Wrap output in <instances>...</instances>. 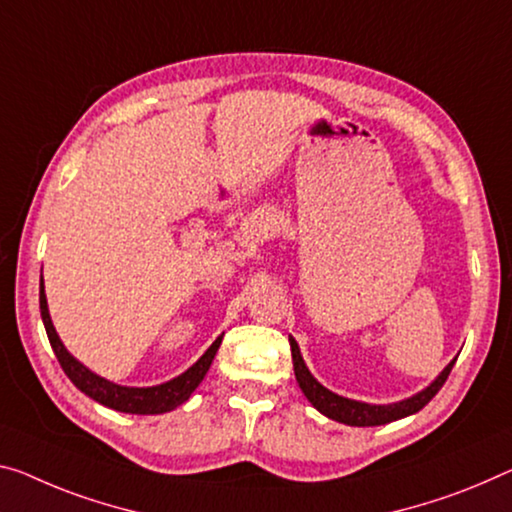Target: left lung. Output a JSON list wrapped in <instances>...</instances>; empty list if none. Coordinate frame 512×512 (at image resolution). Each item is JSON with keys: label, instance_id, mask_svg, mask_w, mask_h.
<instances>
[{"label": "left lung", "instance_id": "obj_1", "mask_svg": "<svg viewBox=\"0 0 512 512\" xmlns=\"http://www.w3.org/2000/svg\"><path fill=\"white\" fill-rule=\"evenodd\" d=\"M290 352H293V366H295V377L300 382V389L304 391V396L311 400V405L316 407L318 412H322L329 419H334L338 423H345V426H357V428H366V426H384V423H391L396 419H403V416H410L414 412H419L426 407L435 393L444 387V382L451 375V368L455 364V359L448 364L435 382L430 384L428 389H423L416 396L403 400V403H393V405H368V403H357V400L336 396L329 389L322 387V384L309 373L304 359L300 355V348H297V341L290 336Z\"/></svg>", "mask_w": 512, "mask_h": 512}]
</instances>
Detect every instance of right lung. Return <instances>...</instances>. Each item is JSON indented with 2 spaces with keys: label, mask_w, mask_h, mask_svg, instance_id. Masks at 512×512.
<instances>
[{
  "label": "right lung",
  "mask_w": 512,
  "mask_h": 512,
  "mask_svg": "<svg viewBox=\"0 0 512 512\" xmlns=\"http://www.w3.org/2000/svg\"><path fill=\"white\" fill-rule=\"evenodd\" d=\"M41 318H43L45 332H47V338H50L54 355H57L61 368H64V373L70 377V382H73L80 391H84L89 398L98 400L100 405L112 407V410L125 412V414H164V412H171L178 405H183L185 400L192 396V391L199 387L203 377H206L212 359L217 355L219 343H222V336H219L217 341L206 350V355L196 361L192 368H187L183 375L174 377L171 382L160 384V387H146V389L119 387V384L102 380V377H98L96 373H91L89 368L82 366L75 357L68 355L64 343L59 341L57 332H54L50 313H47L43 283H41Z\"/></svg>",
  "instance_id": "obj_1"
}]
</instances>
